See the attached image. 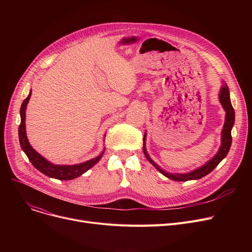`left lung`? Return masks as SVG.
I'll return each instance as SVG.
<instances>
[{
    "instance_id": "left-lung-1",
    "label": "left lung",
    "mask_w": 252,
    "mask_h": 252,
    "mask_svg": "<svg viewBox=\"0 0 252 252\" xmlns=\"http://www.w3.org/2000/svg\"><path fill=\"white\" fill-rule=\"evenodd\" d=\"M220 101L222 105L224 111L227 112L226 113V121H224L223 128H222V131H221V146H220L218 154L213 158V159L209 160L203 166L191 171V173H189V174H168V173H165L164 170H162L149 157V155L146 152V149H145V143H144L143 151H144L145 156L147 157V159L150 161V163L153 164L157 168V170L160 171V173L163 176H165L166 178H168L170 180L179 181V182L201 179V178L205 177L206 175H208L209 173H211V171H213L218 166V164L223 159V158L227 156V154L230 150V147H231V144H232L231 129H232V127L234 126V123H235V111H234V108H233L231 100H230V92H229V88H228L227 85H224L220 89ZM144 141H145V136H144Z\"/></svg>"
}]
</instances>
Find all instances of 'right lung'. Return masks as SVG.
I'll return each mask as SVG.
<instances>
[{
    "mask_svg": "<svg viewBox=\"0 0 252 252\" xmlns=\"http://www.w3.org/2000/svg\"><path fill=\"white\" fill-rule=\"evenodd\" d=\"M32 95V91L29 94V96L24 99L22 102L21 108H20V117H21V123L18 128V136H19V143L22 150L26 154V156L29 157L30 161L32 164L38 169L41 173L44 175L50 177V178H54L57 180L61 181H66V180H72L75 179L79 176H82L85 174L87 170H89L91 167L94 166L100 159L103 155L100 154L98 157L93 158V159L86 161L84 163H79L75 165H57V164H53L46 160L43 156L39 155L32 146L30 145V142L28 140V137H26L25 133V109L26 106H28V103L30 101Z\"/></svg>",
    "mask_w": 252,
    "mask_h": 252,
    "instance_id": "add662e5",
    "label": "right lung"
}]
</instances>
